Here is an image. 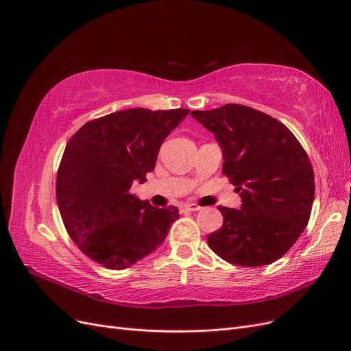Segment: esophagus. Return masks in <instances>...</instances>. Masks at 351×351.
I'll use <instances>...</instances> for the list:
<instances>
[{
  "label": "esophagus",
  "mask_w": 351,
  "mask_h": 351,
  "mask_svg": "<svg viewBox=\"0 0 351 351\" xmlns=\"http://www.w3.org/2000/svg\"><path fill=\"white\" fill-rule=\"evenodd\" d=\"M201 206L196 205V204H185L184 206H182V210H191V212H195V210H199Z\"/></svg>",
  "instance_id": "obj_1"
}]
</instances>
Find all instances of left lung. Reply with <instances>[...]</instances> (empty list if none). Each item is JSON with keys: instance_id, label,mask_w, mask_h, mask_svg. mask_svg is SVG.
Wrapping results in <instances>:
<instances>
[{"instance_id": "8db88e82", "label": "left lung", "mask_w": 351, "mask_h": 351, "mask_svg": "<svg viewBox=\"0 0 351 351\" xmlns=\"http://www.w3.org/2000/svg\"><path fill=\"white\" fill-rule=\"evenodd\" d=\"M191 114L215 136L222 172L242 202L241 209L218 206L223 225L208 235V245L241 267L280 260L310 219L315 188L306 150L281 121L248 106L225 104Z\"/></svg>"}]
</instances>
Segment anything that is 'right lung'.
Returning <instances> with one entry per match:
<instances>
[{
	"label": "right lung",
	"mask_w": 351,
	"mask_h": 351,
	"mask_svg": "<svg viewBox=\"0 0 351 351\" xmlns=\"http://www.w3.org/2000/svg\"><path fill=\"white\" fill-rule=\"evenodd\" d=\"M188 109H128L90 120L73 134L58 167L60 215L79 250L109 269H125L154 252L179 218L130 193L155 169L163 141Z\"/></svg>",
	"instance_id": "1"
}]
</instances>
